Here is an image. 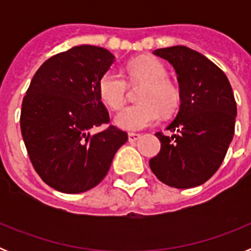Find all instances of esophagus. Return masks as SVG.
<instances>
[{
	"label": "esophagus",
	"instance_id": "34e87169",
	"mask_svg": "<svg viewBox=\"0 0 251 251\" xmlns=\"http://www.w3.org/2000/svg\"><path fill=\"white\" fill-rule=\"evenodd\" d=\"M139 138H141V134H138V133H129V134H128V141H129L130 143H134V142L138 141Z\"/></svg>",
	"mask_w": 251,
	"mask_h": 251
}]
</instances>
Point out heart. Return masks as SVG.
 I'll list each match as a JSON object with an SVG mask.
<instances>
[{
  "mask_svg": "<svg viewBox=\"0 0 251 251\" xmlns=\"http://www.w3.org/2000/svg\"><path fill=\"white\" fill-rule=\"evenodd\" d=\"M132 83L146 86L139 94V104L128 105L117 113L114 124L128 132L145 129L158 122L162 114H171L179 104V90L167 79L166 66L154 57H139L127 65ZM128 84L115 70H108L99 79L98 92L101 101L112 109H119L126 101Z\"/></svg>",
  "mask_w": 251,
  "mask_h": 251,
  "instance_id": "1",
  "label": "heart"
}]
</instances>
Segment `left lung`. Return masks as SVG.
Here are the masks:
<instances>
[{
  "mask_svg": "<svg viewBox=\"0 0 251 251\" xmlns=\"http://www.w3.org/2000/svg\"><path fill=\"white\" fill-rule=\"evenodd\" d=\"M174 66L179 109L166 129L156 133L161 151L151 158L157 178L176 188L205 183L219 170L234 137L236 103L229 79L211 60L186 46L153 51Z\"/></svg>",
  "mask_w": 251,
  "mask_h": 251,
  "instance_id": "left-lung-1",
  "label": "left lung"
}]
</instances>
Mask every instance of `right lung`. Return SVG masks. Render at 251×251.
<instances>
[{"mask_svg": "<svg viewBox=\"0 0 251 251\" xmlns=\"http://www.w3.org/2000/svg\"><path fill=\"white\" fill-rule=\"evenodd\" d=\"M115 56L106 49L74 46L40 66L21 108V133L31 163L50 187L80 194L95 187L109 171L127 133L110 126L98 83Z\"/></svg>", "mask_w": 251, "mask_h": 251, "instance_id": "obj_1", "label": "right lung"}]
</instances>
